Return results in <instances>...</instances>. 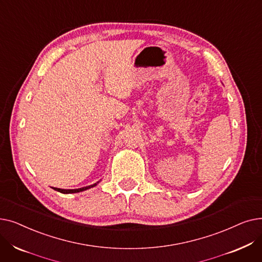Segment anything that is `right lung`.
<instances>
[{"mask_svg": "<svg viewBox=\"0 0 262 262\" xmlns=\"http://www.w3.org/2000/svg\"><path fill=\"white\" fill-rule=\"evenodd\" d=\"M101 181L96 182L95 184L93 185H90V186H87V187H82V188H78V189H60V188H53L54 190H56L58 192H60V193H63V194H69V193H78V192H81V191H85V190H88L90 188H93L95 187L96 185H98Z\"/></svg>", "mask_w": 262, "mask_h": 262, "instance_id": "1", "label": "right lung"}]
</instances>
